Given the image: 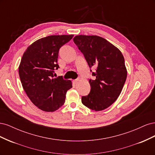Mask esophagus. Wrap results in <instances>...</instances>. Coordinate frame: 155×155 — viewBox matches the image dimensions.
<instances>
[{"label":"esophagus","instance_id":"obj_1","mask_svg":"<svg viewBox=\"0 0 155 155\" xmlns=\"http://www.w3.org/2000/svg\"><path fill=\"white\" fill-rule=\"evenodd\" d=\"M74 81V83H76V84H77L79 81V79H74V80L73 81Z\"/></svg>","mask_w":155,"mask_h":155}]
</instances>
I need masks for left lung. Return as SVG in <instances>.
Instances as JSON below:
<instances>
[{
    "label": "left lung",
    "instance_id": "obj_1",
    "mask_svg": "<svg viewBox=\"0 0 155 155\" xmlns=\"http://www.w3.org/2000/svg\"><path fill=\"white\" fill-rule=\"evenodd\" d=\"M73 40L89 67H96V72H92L95 79H89L90 93L82 96V104L93 110H104L117 100L126 81L127 72L124 55L118 48L100 36L80 35Z\"/></svg>",
    "mask_w": 155,
    "mask_h": 155
}]
</instances>
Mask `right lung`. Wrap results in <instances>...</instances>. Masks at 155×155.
<instances>
[{
    "mask_svg": "<svg viewBox=\"0 0 155 155\" xmlns=\"http://www.w3.org/2000/svg\"><path fill=\"white\" fill-rule=\"evenodd\" d=\"M74 35H50L35 41L27 48L18 67L23 88L31 101L39 109L54 112L65 101L71 81L62 76L54 78V70L59 68L60 48Z\"/></svg>",
    "mask_w": 155,
    "mask_h": 155,
    "instance_id": "obj_1",
    "label": "right lung"
}]
</instances>
